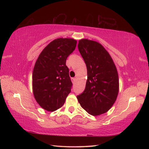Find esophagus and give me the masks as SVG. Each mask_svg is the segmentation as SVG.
<instances>
[{"instance_id": "1", "label": "esophagus", "mask_w": 149, "mask_h": 149, "mask_svg": "<svg viewBox=\"0 0 149 149\" xmlns=\"http://www.w3.org/2000/svg\"><path fill=\"white\" fill-rule=\"evenodd\" d=\"M72 81L73 84H75V82H76V79H75V78H72Z\"/></svg>"}]
</instances>
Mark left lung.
<instances>
[{
	"instance_id": "obj_1",
	"label": "left lung",
	"mask_w": 149,
	"mask_h": 149,
	"mask_svg": "<svg viewBox=\"0 0 149 149\" xmlns=\"http://www.w3.org/2000/svg\"><path fill=\"white\" fill-rule=\"evenodd\" d=\"M78 49L87 68L85 90L77 98L81 107L93 116L106 113L115 103L119 90L118 72L111 57L100 43L79 41Z\"/></svg>"
}]
</instances>
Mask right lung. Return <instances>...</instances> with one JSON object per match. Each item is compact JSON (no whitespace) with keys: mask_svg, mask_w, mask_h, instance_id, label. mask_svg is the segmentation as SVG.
Instances as JSON below:
<instances>
[{"mask_svg":"<svg viewBox=\"0 0 149 149\" xmlns=\"http://www.w3.org/2000/svg\"><path fill=\"white\" fill-rule=\"evenodd\" d=\"M77 41L58 38L50 42L38 58L33 72V91L43 109L54 111L62 107L70 93L72 83L66 65Z\"/></svg>","mask_w":149,"mask_h":149,"instance_id":"1","label":"right lung"}]
</instances>
